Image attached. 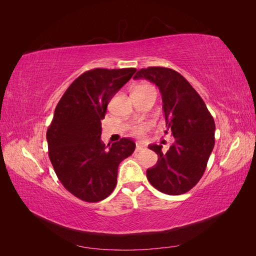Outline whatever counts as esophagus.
I'll return each instance as SVG.
<instances>
[{
    "label": "esophagus",
    "instance_id": "1",
    "mask_svg": "<svg viewBox=\"0 0 256 256\" xmlns=\"http://www.w3.org/2000/svg\"><path fill=\"white\" fill-rule=\"evenodd\" d=\"M144 150V146L141 145L140 143H138L136 146V152H140V150Z\"/></svg>",
    "mask_w": 256,
    "mask_h": 256
}]
</instances>
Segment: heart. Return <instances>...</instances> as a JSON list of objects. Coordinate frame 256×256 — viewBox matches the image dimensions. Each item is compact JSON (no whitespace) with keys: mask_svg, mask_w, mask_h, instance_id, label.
Wrapping results in <instances>:
<instances>
[{"mask_svg":"<svg viewBox=\"0 0 256 256\" xmlns=\"http://www.w3.org/2000/svg\"><path fill=\"white\" fill-rule=\"evenodd\" d=\"M148 88H152L150 86H148V85H145V84H142V85H138V86H136L134 92H141V90H148ZM146 127L144 125H140L138 126L136 129H134V134L136 136H142L144 134Z\"/></svg>","mask_w":256,"mask_h":256,"instance_id":"heart-1","label":"heart"}]
</instances>
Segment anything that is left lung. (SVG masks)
I'll return each mask as SVG.
<instances>
[{
    "instance_id": "8db88e82",
    "label": "left lung",
    "mask_w": 256,
    "mask_h": 256,
    "mask_svg": "<svg viewBox=\"0 0 256 256\" xmlns=\"http://www.w3.org/2000/svg\"><path fill=\"white\" fill-rule=\"evenodd\" d=\"M134 79L157 85L164 102L166 134L171 131L175 138L166 152L162 145L148 146L158 154V161L147 168V180L166 194H182L194 187L205 172L214 146V120L198 92L173 69L142 68Z\"/></svg>"
}]
</instances>
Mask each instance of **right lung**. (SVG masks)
Listing matches in <instances>:
<instances>
[{
	"label": "right lung",
	"instance_id": "add662e5",
	"mask_svg": "<svg viewBox=\"0 0 256 256\" xmlns=\"http://www.w3.org/2000/svg\"><path fill=\"white\" fill-rule=\"evenodd\" d=\"M136 72L95 68L84 72L54 111L47 131L50 161L62 184L85 202H99L111 194L120 164L136 150L129 138L106 146L100 138L108 104Z\"/></svg>",
	"mask_w": 256,
	"mask_h": 256
}]
</instances>
